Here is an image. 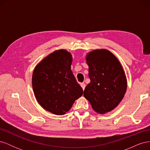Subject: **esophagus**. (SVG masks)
Instances as JSON below:
<instances>
[{
	"label": "esophagus",
	"instance_id": "34e87169",
	"mask_svg": "<svg viewBox=\"0 0 150 150\" xmlns=\"http://www.w3.org/2000/svg\"><path fill=\"white\" fill-rule=\"evenodd\" d=\"M81 87H82L83 89V90H84V89H85V87H86V85H85V84H83V83L81 84Z\"/></svg>",
	"mask_w": 150,
	"mask_h": 150
}]
</instances>
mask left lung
Here are the masks:
<instances>
[{"instance_id": "1", "label": "left lung", "mask_w": 150, "mask_h": 150, "mask_svg": "<svg viewBox=\"0 0 150 150\" xmlns=\"http://www.w3.org/2000/svg\"><path fill=\"white\" fill-rule=\"evenodd\" d=\"M91 80L84 96L99 114L112 111L124 98L127 89L125 71L116 57L106 49H96L86 56Z\"/></svg>"}]
</instances>
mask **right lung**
Returning a JSON list of instances; mask_svg holds the SVG:
<instances>
[{"label": "right lung", "mask_w": 150, "mask_h": 150, "mask_svg": "<svg viewBox=\"0 0 150 150\" xmlns=\"http://www.w3.org/2000/svg\"><path fill=\"white\" fill-rule=\"evenodd\" d=\"M72 55L64 49L51 53L35 66L32 84L38 102L44 110L63 115L83 90L71 69Z\"/></svg>", "instance_id": "1"}]
</instances>
